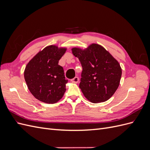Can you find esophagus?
Masks as SVG:
<instances>
[{
	"label": "esophagus",
	"instance_id": "34e87169",
	"mask_svg": "<svg viewBox=\"0 0 150 150\" xmlns=\"http://www.w3.org/2000/svg\"><path fill=\"white\" fill-rule=\"evenodd\" d=\"M79 81V78L78 77H74L73 79H71V82L73 83H78Z\"/></svg>",
	"mask_w": 150,
	"mask_h": 150
}]
</instances>
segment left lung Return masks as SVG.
I'll return each mask as SVG.
<instances>
[{
	"label": "left lung",
	"instance_id": "left-lung-1",
	"mask_svg": "<svg viewBox=\"0 0 150 150\" xmlns=\"http://www.w3.org/2000/svg\"><path fill=\"white\" fill-rule=\"evenodd\" d=\"M72 52L83 67L79 88L86 98L93 103L108 100L120 85L122 70L119 62L97 44L84 50L74 47Z\"/></svg>",
	"mask_w": 150,
	"mask_h": 150
}]
</instances>
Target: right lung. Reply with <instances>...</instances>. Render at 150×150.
<instances>
[{
  "mask_svg": "<svg viewBox=\"0 0 150 150\" xmlns=\"http://www.w3.org/2000/svg\"><path fill=\"white\" fill-rule=\"evenodd\" d=\"M66 51V48L47 46L27 64L24 79L30 92L38 100L54 104L64 96L67 80L58 63Z\"/></svg>",
  "mask_w": 150,
  "mask_h": 150,
  "instance_id": "1",
  "label": "right lung"
}]
</instances>
